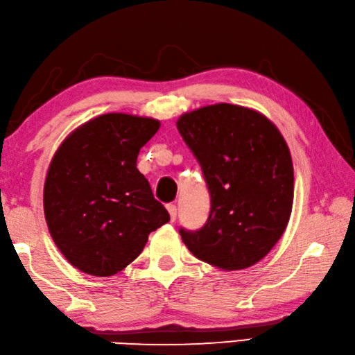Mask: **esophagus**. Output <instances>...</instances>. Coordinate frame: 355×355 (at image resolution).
I'll return each instance as SVG.
<instances>
[{"instance_id": "esophagus-1", "label": "esophagus", "mask_w": 355, "mask_h": 355, "mask_svg": "<svg viewBox=\"0 0 355 355\" xmlns=\"http://www.w3.org/2000/svg\"><path fill=\"white\" fill-rule=\"evenodd\" d=\"M167 209L170 213V219L171 220H176V216H178V207L176 204H167Z\"/></svg>"}]
</instances>
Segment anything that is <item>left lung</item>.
Here are the masks:
<instances>
[{
    "instance_id": "obj_1",
    "label": "left lung",
    "mask_w": 355,
    "mask_h": 355,
    "mask_svg": "<svg viewBox=\"0 0 355 355\" xmlns=\"http://www.w3.org/2000/svg\"><path fill=\"white\" fill-rule=\"evenodd\" d=\"M178 130L202 168L209 214L199 230L179 228L202 262L242 270L268 254L293 208L291 155L276 125L250 108L216 104L185 113Z\"/></svg>"
}]
</instances>
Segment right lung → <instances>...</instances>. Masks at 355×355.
<instances>
[{
    "instance_id": "1",
    "label": "right lung",
    "mask_w": 355,
    "mask_h": 355,
    "mask_svg": "<svg viewBox=\"0 0 355 355\" xmlns=\"http://www.w3.org/2000/svg\"><path fill=\"white\" fill-rule=\"evenodd\" d=\"M159 122L107 113L75 130L58 148L44 185L47 227L79 271L113 276L141 254L151 231L170 220L136 168Z\"/></svg>"
}]
</instances>
